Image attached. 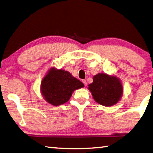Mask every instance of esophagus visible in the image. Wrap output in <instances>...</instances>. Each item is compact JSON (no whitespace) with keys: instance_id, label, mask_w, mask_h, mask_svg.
Wrapping results in <instances>:
<instances>
[{"instance_id":"1","label":"esophagus","mask_w":153,"mask_h":153,"mask_svg":"<svg viewBox=\"0 0 153 153\" xmlns=\"http://www.w3.org/2000/svg\"><path fill=\"white\" fill-rule=\"evenodd\" d=\"M82 82H83V84H84V85H85V86H86V85H87V84H88V83H87V82H86V80H85V79H83V80H82Z\"/></svg>"}]
</instances>
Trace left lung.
Wrapping results in <instances>:
<instances>
[{"instance_id":"left-lung-1","label":"left lung","mask_w":153,"mask_h":153,"mask_svg":"<svg viewBox=\"0 0 153 153\" xmlns=\"http://www.w3.org/2000/svg\"><path fill=\"white\" fill-rule=\"evenodd\" d=\"M93 80L88 88L97 103L109 107L114 105L120 100L123 91L118 77L101 73L94 76Z\"/></svg>"}]
</instances>
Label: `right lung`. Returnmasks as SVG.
<instances>
[{
    "mask_svg": "<svg viewBox=\"0 0 153 153\" xmlns=\"http://www.w3.org/2000/svg\"><path fill=\"white\" fill-rule=\"evenodd\" d=\"M83 86L68 71L52 68L42 81L40 89L48 103L58 106L68 101L74 90Z\"/></svg>",
    "mask_w": 153,
    "mask_h": 153,
    "instance_id": "right-lung-1",
    "label": "right lung"
}]
</instances>
